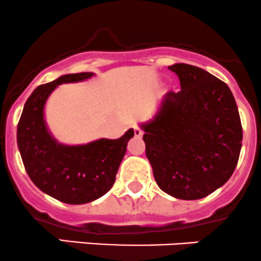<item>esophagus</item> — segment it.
Here are the masks:
<instances>
[{
	"instance_id": "obj_1",
	"label": "esophagus",
	"mask_w": 261,
	"mask_h": 261,
	"mask_svg": "<svg viewBox=\"0 0 261 261\" xmlns=\"http://www.w3.org/2000/svg\"><path fill=\"white\" fill-rule=\"evenodd\" d=\"M133 129H134V136H136V137L143 136V130H142V128H139L138 125H134Z\"/></svg>"
}]
</instances>
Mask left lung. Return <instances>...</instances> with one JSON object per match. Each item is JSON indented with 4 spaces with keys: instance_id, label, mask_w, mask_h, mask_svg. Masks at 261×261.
I'll return each instance as SVG.
<instances>
[{
    "instance_id": "1",
    "label": "left lung",
    "mask_w": 261,
    "mask_h": 261,
    "mask_svg": "<svg viewBox=\"0 0 261 261\" xmlns=\"http://www.w3.org/2000/svg\"><path fill=\"white\" fill-rule=\"evenodd\" d=\"M181 90L165 94L153 119L141 124L146 156L160 189L195 200L227 182L239 161L242 127L229 87L185 63L169 67Z\"/></svg>"
}]
</instances>
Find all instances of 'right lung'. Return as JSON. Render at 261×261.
<instances>
[{
    "mask_svg": "<svg viewBox=\"0 0 261 261\" xmlns=\"http://www.w3.org/2000/svg\"><path fill=\"white\" fill-rule=\"evenodd\" d=\"M94 76L81 72L40 85L27 100L17 124V147L32 181L45 194L67 204H85L107 194L114 185L119 165L134 130L118 139L100 138L86 144L59 143L46 127L44 108L58 85Z\"/></svg>",
    "mask_w": 261,
    "mask_h": 261,
    "instance_id": "right-lung-1",
    "label": "right lung"
}]
</instances>
